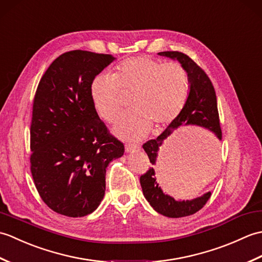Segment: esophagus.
I'll return each instance as SVG.
<instances>
[{"label":"esophagus","instance_id":"1","mask_svg":"<svg viewBox=\"0 0 262 262\" xmlns=\"http://www.w3.org/2000/svg\"><path fill=\"white\" fill-rule=\"evenodd\" d=\"M125 149H126L127 153L135 152V151H140L141 146H140V145H136V144H126Z\"/></svg>","mask_w":262,"mask_h":262}]
</instances>
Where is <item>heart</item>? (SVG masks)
Listing matches in <instances>:
<instances>
[{"label":"heart","instance_id":"b5f03b06","mask_svg":"<svg viewBox=\"0 0 262 262\" xmlns=\"http://www.w3.org/2000/svg\"><path fill=\"white\" fill-rule=\"evenodd\" d=\"M190 91L188 72L178 63L163 64L148 57L126 59L114 74H100L91 83V98L98 115L113 121L122 107V94L132 96L130 114L119 117L114 134L126 141H141L151 127L170 125L185 108Z\"/></svg>","mask_w":262,"mask_h":262}]
</instances>
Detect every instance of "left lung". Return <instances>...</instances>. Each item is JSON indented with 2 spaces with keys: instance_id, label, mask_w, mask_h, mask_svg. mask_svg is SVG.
I'll use <instances>...</instances> for the list:
<instances>
[{
  "instance_id": "8db88e82",
  "label": "left lung",
  "mask_w": 262,
  "mask_h": 262,
  "mask_svg": "<svg viewBox=\"0 0 262 262\" xmlns=\"http://www.w3.org/2000/svg\"><path fill=\"white\" fill-rule=\"evenodd\" d=\"M159 55L177 59L186 69L189 79H190V91H189L187 102L181 114L171 122L162 134L158 136V138L144 144V151L146 152L149 162L154 165L157 162L160 146L176 129L187 125L204 127L213 133L217 140L215 138L213 140L211 137L209 145L205 148V151L199 152L198 155H196V158L193 159V163L196 166L198 165V168L210 169L211 166L217 164V157H219L217 155L219 154L217 141H222V130L214 86L204 70L199 68L186 54L180 52H161ZM140 181L144 197L146 198L154 210H157L161 215L172 217V219H179V217L197 213L208 202L211 194V192L208 191L203 196L191 200H176L173 197L164 193L161 189L157 178H155V171L153 168H149L146 173L141 176Z\"/></svg>"
}]
</instances>
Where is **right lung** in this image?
<instances>
[{
    "instance_id": "1",
    "label": "right lung",
    "mask_w": 262,
    "mask_h": 262,
    "mask_svg": "<svg viewBox=\"0 0 262 262\" xmlns=\"http://www.w3.org/2000/svg\"><path fill=\"white\" fill-rule=\"evenodd\" d=\"M116 58L71 51L58 56L39 82L30 127V169L49 208L83 217L98 208L105 191V169L124 155L91 98V83Z\"/></svg>"
}]
</instances>
